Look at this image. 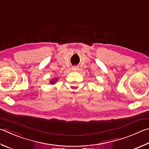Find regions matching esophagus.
Here are the masks:
<instances>
[{
	"mask_svg": "<svg viewBox=\"0 0 149 149\" xmlns=\"http://www.w3.org/2000/svg\"><path fill=\"white\" fill-rule=\"evenodd\" d=\"M78 68H78L77 66H73L72 67V70H74V71H75V70H78Z\"/></svg>",
	"mask_w": 149,
	"mask_h": 149,
	"instance_id": "esophagus-1",
	"label": "esophagus"
}]
</instances>
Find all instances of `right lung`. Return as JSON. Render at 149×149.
<instances>
[{
  "instance_id": "right-lung-1",
  "label": "right lung",
  "mask_w": 149,
  "mask_h": 149,
  "mask_svg": "<svg viewBox=\"0 0 149 149\" xmlns=\"http://www.w3.org/2000/svg\"><path fill=\"white\" fill-rule=\"evenodd\" d=\"M56 80H57V79H54V80H52V81H51V83H53V84H54V83H55V81H56Z\"/></svg>"
}]
</instances>
